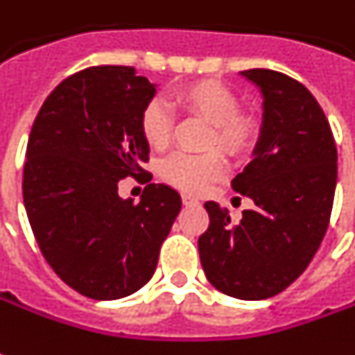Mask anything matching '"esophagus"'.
Listing matches in <instances>:
<instances>
[{"instance_id":"esophagus-1","label":"esophagus","mask_w":355,"mask_h":355,"mask_svg":"<svg viewBox=\"0 0 355 355\" xmlns=\"http://www.w3.org/2000/svg\"><path fill=\"white\" fill-rule=\"evenodd\" d=\"M182 201H183V205H185V207H195V205H199V201L195 199L193 195L183 193V195H182Z\"/></svg>"}]
</instances>
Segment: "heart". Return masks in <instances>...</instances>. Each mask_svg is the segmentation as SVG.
<instances>
[{"mask_svg": "<svg viewBox=\"0 0 355 355\" xmlns=\"http://www.w3.org/2000/svg\"><path fill=\"white\" fill-rule=\"evenodd\" d=\"M178 105L187 113L201 116L211 125L209 146L216 144L232 156L246 154L258 139V125L248 115H242L236 95L223 83L195 82L182 87L175 95ZM173 130V116L162 99L148 101L140 113V132L152 150H166L170 146ZM227 173V162L220 152L209 150L203 154L175 152L162 162L160 175L173 187L199 193L209 183L220 180Z\"/></svg>", "mask_w": 355, "mask_h": 355, "instance_id": "1", "label": "heart"}]
</instances>
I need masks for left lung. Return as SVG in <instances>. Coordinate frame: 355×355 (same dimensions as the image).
Wrapping results in <instances>:
<instances>
[{
	"label": "left lung",
	"mask_w": 355,
	"mask_h": 355,
	"mask_svg": "<svg viewBox=\"0 0 355 355\" xmlns=\"http://www.w3.org/2000/svg\"><path fill=\"white\" fill-rule=\"evenodd\" d=\"M240 73L263 97L254 158L232 180L254 209L232 225L228 209L207 201L199 256L220 293L260 301L287 289L315 258L332 213L338 152L324 111L303 83L261 68Z\"/></svg>",
	"instance_id": "obj_1"
}]
</instances>
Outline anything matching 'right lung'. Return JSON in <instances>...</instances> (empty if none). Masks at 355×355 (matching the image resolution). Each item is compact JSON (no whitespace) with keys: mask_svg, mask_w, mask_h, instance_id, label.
<instances>
[{"mask_svg":"<svg viewBox=\"0 0 355 355\" xmlns=\"http://www.w3.org/2000/svg\"><path fill=\"white\" fill-rule=\"evenodd\" d=\"M156 85L130 66H94L60 82L33 123L23 170L28 223L66 285L113 301L150 282L182 197L148 183L139 203L119 182L146 173L140 113Z\"/></svg>","mask_w":355,"mask_h":355,"instance_id":"1","label":"right lung"}]
</instances>
